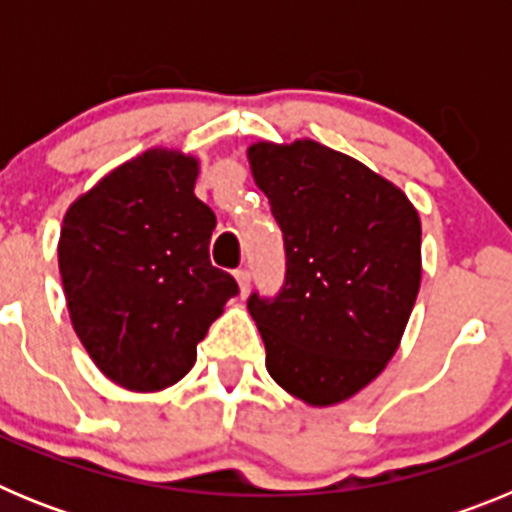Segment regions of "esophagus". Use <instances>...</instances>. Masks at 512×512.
Returning <instances> with one entry per match:
<instances>
[{"label":"esophagus","instance_id":"1","mask_svg":"<svg viewBox=\"0 0 512 512\" xmlns=\"http://www.w3.org/2000/svg\"><path fill=\"white\" fill-rule=\"evenodd\" d=\"M235 282H238V289H241V295L246 297L248 287H251V271H248V269H238V271H235Z\"/></svg>","mask_w":512,"mask_h":512}]
</instances>
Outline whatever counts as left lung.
Listing matches in <instances>:
<instances>
[{
	"label": "left lung",
	"instance_id": "obj_1",
	"mask_svg": "<svg viewBox=\"0 0 512 512\" xmlns=\"http://www.w3.org/2000/svg\"><path fill=\"white\" fill-rule=\"evenodd\" d=\"M248 164L287 251L282 292L248 297L266 369L305 405L330 408L372 384L400 346L423 274L418 210L318 140H259Z\"/></svg>",
	"mask_w": 512,
	"mask_h": 512
}]
</instances>
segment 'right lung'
I'll list each match as a JSON object with an SVG mask.
<instances>
[{
  "label": "right lung",
  "mask_w": 512,
  "mask_h": 512,
  "mask_svg": "<svg viewBox=\"0 0 512 512\" xmlns=\"http://www.w3.org/2000/svg\"><path fill=\"white\" fill-rule=\"evenodd\" d=\"M200 161L148 148L63 215L58 271L71 325L110 382L161 392L197 361V343L238 295L210 264L215 212L194 197Z\"/></svg>",
  "instance_id": "obj_1"
}]
</instances>
